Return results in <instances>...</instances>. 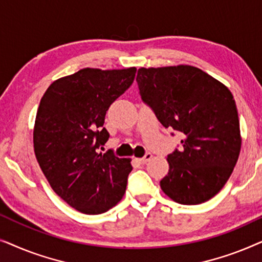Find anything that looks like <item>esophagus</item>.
<instances>
[{"label":"esophagus","mask_w":262,"mask_h":262,"mask_svg":"<svg viewBox=\"0 0 262 262\" xmlns=\"http://www.w3.org/2000/svg\"><path fill=\"white\" fill-rule=\"evenodd\" d=\"M152 157V155L150 152H146L145 155H144V157H142V159H138V162L141 163V164H145L146 162H148V161H150V159H151Z\"/></svg>","instance_id":"1"}]
</instances>
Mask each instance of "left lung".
<instances>
[{
  "label": "left lung",
  "instance_id": "1",
  "mask_svg": "<svg viewBox=\"0 0 262 262\" xmlns=\"http://www.w3.org/2000/svg\"><path fill=\"white\" fill-rule=\"evenodd\" d=\"M136 81L160 123L182 134L181 148L167 157L162 191L182 205L210 200L227 184L241 150L231 92L192 66L141 68Z\"/></svg>",
  "mask_w": 262,
  "mask_h": 262
}]
</instances>
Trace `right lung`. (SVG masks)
I'll list each match as a JSON object with an SVG mask.
<instances>
[{
  "label": "right lung",
  "instance_id": "obj_1",
  "mask_svg": "<svg viewBox=\"0 0 262 262\" xmlns=\"http://www.w3.org/2000/svg\"><path fill=\"white\" fill-rule=\"evenodd\" d=\"M136 68H84L46 89L35 117L34 154L50 186L85 214L103 213L123 198L132 166L112 151L103 127L110 106L135 80Z\"/></svg>",
  "mask_w": 262,
  "mask_h": 262
}]
</instances>
